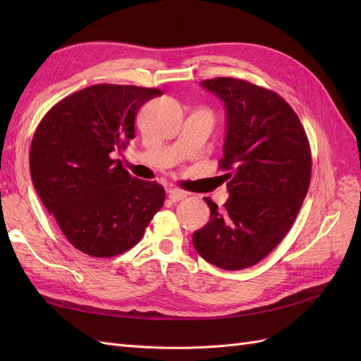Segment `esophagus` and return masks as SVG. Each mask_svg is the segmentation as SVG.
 <instances>
[{
    "label": "esophagus",
    "mask_w": 361,
    "mask_h": 361,
    "mask_svg": "<svg viewBox=\"0 0 361 361\" xmlns=\"http://www.w3.org/2000/svg\"><path fill=\"white\" fill-rule=\"evenodd\" d=\"M167 194H169V200L173 202V203L183 200V198H186V194L183 192V190H178V189H169Z\"/></svg>",
    "instance_id": "obj_1"
}]
</instances>
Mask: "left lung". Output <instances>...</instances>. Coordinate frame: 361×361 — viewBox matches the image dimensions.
<instances>
[{
	"instance_id": "8db88e82",
	"label": "left lung",
	"mask_w": 361,
	"mask_h": 361,
	"mask_svg": "<svg viewBox=\"0 0 361 361\" xmlns=\"http://www.w3.org/2000/svg\"><path fill=\"white\" fill-rule=\"evenodd\" d=\"M202 87L225 104L220 169L229 198L219 209L204 197L211 219L194 233V248L219 268L243 270L270 255L295 224L310 186V144L298 114L274 91L234 78Z\"/></svg>"
}]
</instances>
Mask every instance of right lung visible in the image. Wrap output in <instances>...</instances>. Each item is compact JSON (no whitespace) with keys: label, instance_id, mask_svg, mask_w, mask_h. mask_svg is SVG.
Returning <instances> with one entry per match:
<instances>
[{"label":"right lung","instance_id":"add662e5","mask_svg":"<svg viewBox=\"0 0 361 361\" xmlns=\"http://www.w3.org/2000/svg\"><path fill=\"white\" fill-rule=\"evenodd\" d=\"M158 88L99 83L44 114L30 144V176L73 247L113 257L141 240L166 190L130 175L113 153L135 137L137 110Z\"/></svg>","mask_w":361,"mask_h":361}]
</instances>
